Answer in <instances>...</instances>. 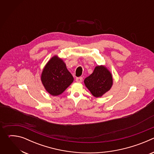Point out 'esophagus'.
I'll use <instances>...</instances> for the list:
<instances>
[{
	"label": "esophagus",
	"mask_w": 154,
	"mask_h": 154,
	"mask_svg": "<svg viewBox=\"0 0 154 154\" xmlns=\"http://www.w3.org/2000/svg\"><path fill=\"white\" fill-rule=\"evenodd\" d=\"M82 80H83V78H82V77H77L76 79H75V81H76L77 82H78V83H81V82H82Z\"/></svg>",
	"instance_id": "obj_1"
}]
</instances>
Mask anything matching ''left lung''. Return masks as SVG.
Returning <instances> with one entry per match:
<instances>
[{
    "label": "left lung",
    "mask_w": 154,
    "mask_h": 154,
    "mask_svg": "<svg viewBox=\"0 0 154 154\" xmlns=\"http://www.w3.org/2000/svg\"><path fill=\"white\" fill-rule=\"evenodd\" d=\"M84 83L93 96L100 97L112 88V74L105 66H97L93 72L84 80Z\"/></svg>",
    "instance_id": "left-lung-1"
}]
</instances>
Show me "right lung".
<instances>
[{
	"label": "right lung",
	"instance_id": "right-lung-1",
	"mask_svg": "<svg viewBox=\"0 0 154 154\" xmlns=\"http://www.w3.org/2000/svg\"><path fill=\"white\" fill-rule=\"evenodd\" d=\"M41 80L47 92L57 96L66 90L73 82L74 78L63 60L55 55L44 67Z\"/></svg>",
	"mask_w": 154,
	"mask_h": 154
}]
</instances>
